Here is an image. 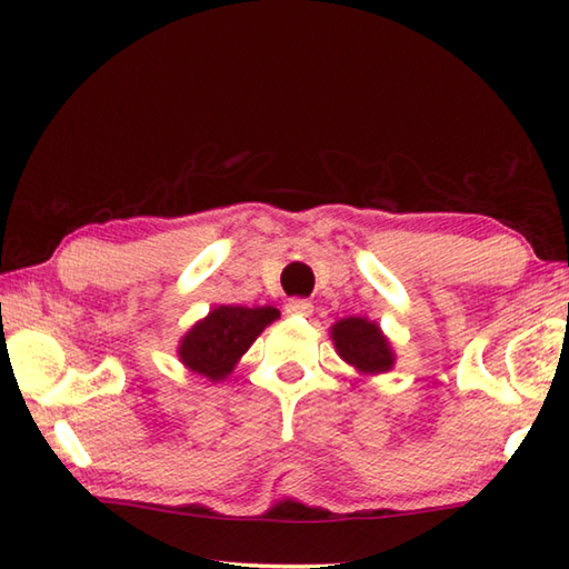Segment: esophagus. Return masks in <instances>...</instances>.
<instances>
[{
    "instance_id": "1",
    "label": "esophagus",
    "mask_w": 569,
    "mask_h": 569,
    "mask_svg": "<svg viewBox=\"0 0 569 569\" xmlns=\"http://www.w3.org/2000/svg\"><path fill=\"white\" fill-rule=\"evenodd\" d=\"M286 312H288V316H310L312 303L308 298H291L286 303Z\"/></svg>"
}]
</instances>
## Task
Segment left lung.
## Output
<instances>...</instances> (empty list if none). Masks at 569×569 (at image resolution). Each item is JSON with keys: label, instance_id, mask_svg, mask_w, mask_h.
I'll return each instance as SVG.
<instances>
[{"label": "left lung", "instance_id": "8db88e82", "mask_svg": "<svg viewBox=\"0 0 569 569\" xmlns=\"http://www.w3.org/2000/svg\"><path fill=\"white\" fill-rule=\"evenodd\" d=\"M332 340L340 357L359 371L383 373L393 367V352L377 322L345 318L332 328Z\"/></svg>", "mask_w": 569, "mask_h": 569}]
</instances>
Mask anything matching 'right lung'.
Segmentation results:
<instances>
[{
    "label": "right lung",
    "mask_w": 569,
    "mask_h": 569,
    "mask_svg": "<svg viewBox=\"0 0 569 569\" xmlns=\"http://www.w3.org/2000/svg\"><path fill=\"white\" fill-rule=\"evenodd\" d=\"M278 318V310L220 306L192 328L180 342V361L212 381L224 379L237 359L247 352L266 325Z\"/></svg>",
    "instance_id": "add662e5"
}]
</instances>
